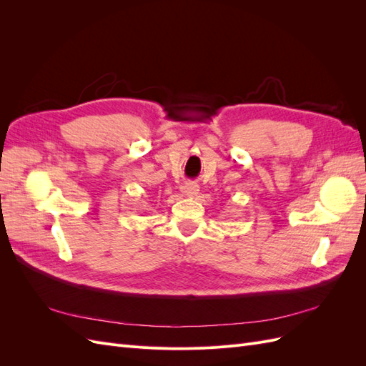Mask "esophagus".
Returning <instances> with one entry per match:
<instances>
[{"label":"esophagus","instance_id":"esophagus-1","mask_svg":"<svg viewBox=\"0 0 366 366\" xmlns=\"http://www.w3.org/2000/svg\"><path fill=\"white\" fill-rule=\"evenodd\" d=\"M183 189H184V194H186L187 197H191V198L197 197V195H198V191H200V189H198V186L194 184V183H187V184L183 187Z\"/></svg>","mask_w":366,"mask_h":366}]
</instances>
